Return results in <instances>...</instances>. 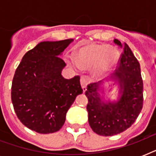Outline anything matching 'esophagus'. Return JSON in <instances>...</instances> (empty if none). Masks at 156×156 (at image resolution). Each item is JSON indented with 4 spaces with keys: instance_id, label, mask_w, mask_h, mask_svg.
Masks as SVG:
<instances>
[{
    "instance_id": "1",
    "label": "esophagus",
    "mask_w": 156,
    "mask_h": 156,
    "mask_svg": "<svg viewBox=\"0 0 156 156\" xmlns=\"http://www.w3.org/2000/svg\"><path fill=\"white\" fill-rule=\"evenodd\" d=\"M80 83L81 86H82V87H83V91H86V90H87V86L88 83V81L87 79V78L84 77V76H82L80 79Z\"/></svg>"
}]
</instances>
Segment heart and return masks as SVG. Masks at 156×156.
Instances as JSON below:
<instances>
[{
	"mask_svg": "<svg viewBox=\"0 0 156 156\" xmlns=\"http://www.w3.org/2000/svg\"><path fill=\"white\" fill-rule=\"evenodd\" d=\"M120 58V52L116 48L104 44H90L82 48L77 53V61L73 66L90 68L95 66L98 73H105L116 66Z\"/></svg>",
	"mask_w": 156,
	"mask_h": 156,
	"instance_id": "obj_1",
	"label": "heart"
}]
</instances>
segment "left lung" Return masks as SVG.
Here are the masks:
<instances>
[{
  "mask_svg": "<svg viewBox=\"0 0 156 156\" xmlns=\"http://www.w3.org/2000/svg\"><path fill=\"white\" fill-rule=\"evenodd\" d=\"M114 43L122 47L118 40ZM109 80L118 84L116 101L104 100L101 96V82L87 86L85 95L88 99V122L99 135L112 136L129 129L138 116L143 105V83L139 62L125 43L116 72Z\"/></svg>",
  "mask_w": 156,
  "mask_h": 156,
  "instance_id": "left-lung-1",
  "label": "left lung"
}]
</instances>
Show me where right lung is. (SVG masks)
I'll list each match as a JSON object with an SVG mask.
<instances>
[{"mask_svg": "<svg viewBox=\"0 0 156 156\" xmlns=\"http://www.w3.org/2000/svg\"><path fill=\"white\" fill-rule=\"evenodd\" d=\"M73 41L40 42L23 56L13 76L11 100L16 115L39 133L58 131L76 96L83 91L79 76L66 79L61 75L66 64L59 56Z\"/></svg>", "mask_w": 156, "mask_h": 156, "instance_id": "1", "label": "right lung"}]
</instances>
